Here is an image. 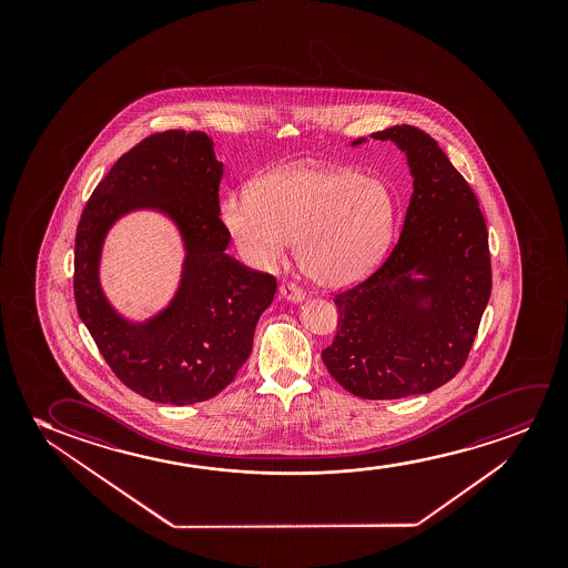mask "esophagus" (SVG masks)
<instances>
[{
    "label": "esophagus",
    "mask_w": 568,
    "mask_h": 568,
    "mask_svg": "<svg viewBox=\"0 0 568 568\" xmlns=\"http://www.w3.org/2000/svg\"><path fill=\"white\" fill-rule=\"evenodd\" d=\"M280 295L285 298V301H291V303H298V301H303L304 291L301 287H296L295 283H283L280 287Z\"/></svg>",
    "instance_id": "1"
}]
</instances>
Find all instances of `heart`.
<instances>
[{
	"mask_svg": "<svg viewBox=\"0 0 568 568\" xmlns=\"http://www.w3.org/2000/svg\"><path fill=\"white\" fill-rule=\"evenodd\" d=\"M221 219L242 256L257 267L280 264L296 242L301 272L320 287L365 277L388 252L397 200L388 184L329 164H295L229 195Z\"/></svg>",
	"mask_w": 568,
	"mask_h": 568,
	"instance_id": "b5f03b06",
	"label": "heart"
}]
</instances>
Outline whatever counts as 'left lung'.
Masks as SVG:
<instances>
[{
    "label": "left lung",
    "mask_w": 568,
    "mask_h": 568,
    "mask_svg": "<svg viewBox=\"0 0 568 568\" xmlns=\"http://www.w3.org/2000/svg\"><path fill=\"white\" fill-rule=\"evenodd\" d=\"M373 138L407 153L412 200L388 257L334 296L337 334L322 361L351 394L399 399L466 365L493 285L489 233L474 190L428 133L404 124Z\"/></svg>",
    "instance_id": "8db88e82"
}]
</instances>
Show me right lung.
Returning <instances> with one entry per match:
<instances>
[{
  "mask_svg": "<svg viewBox=\"0 0 568 568\" xmlns=\"http://www.w3.org/2000/svg\"><path fill=\"white\" fill-rule=\"evenodd\" d=\"M223 163L205 133L156 132L120 156L79 219L73 295L79 318L124 386L156 404L205 402L225 389L252 353L277 281L226 256L231 234L219 217ZM169 212L187 244L185 277L172 306L133 327L109 308L98 256L109 225L128 210Z\"/></svg>",
  "mask_w": 568,
  "mask_h": 568,
  "instance_id": "add662e5",
  "label": "right lung"
}]
</instances>
